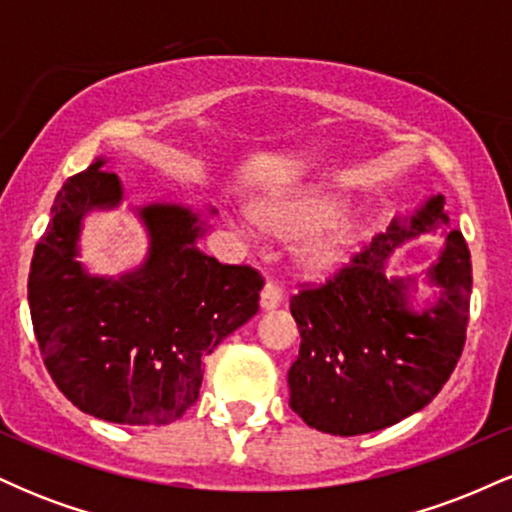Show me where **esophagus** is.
<instances>
[{
  "instance_id": "34e87169",
  "label": "esophagus",
  "mask_w": 512,
  "mask_h": 512,
  "mask_svg": "<svg viewBox=\"0 0 512 512\" xmlns=\"http://www.w3.org/2000/svg\"><path fill=\"white\" fill-rule=\"evenodd\" d=\"M281 298H284V291H281V286L276 284V281H267L262 289V296H260V305L262 310H272L276 305L281 303Z\"/></svg>"
}]
</instances>
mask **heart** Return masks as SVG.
Instances as JSON below:
<instances>
[{
    "label": "heart",
    "instance_id": "heart-1",
    "mask_svg": "<svg viewBox=\"0 0 512 512\" xmlns=\"http://www.w3.org/2000/svg\"><path fill=\"white\" fill-rule=\"evenodd\" d=\"M337 216V204L322 197H301L286 204H274V207L262 209V221L269 228L281 233H308L315 228L330 223ZM346 248V236H332L317 240L305 250V260L313 269H327L342 257Z\"/></svg>",
    "mask_w": 512,
    "mask_h": 512
}]
</instances>
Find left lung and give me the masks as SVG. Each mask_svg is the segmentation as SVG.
Masks as SVG:
<instances>
[{
    "mask_svg": "<svg viewBox=\"0 0 512 512\" xmlns=\"http://www.w3.org/2000/svg\"><path fill=\"white\" fill-rule=\"evenodd\" d=\"M450 228L445 197L392 221L322 284L291 296L301 349L289 370L291 409L332 436H361L424 409L460 361L469 325L472 257L460 231L448 233L431 269L440 286L433 308L407 305V279H387L385 264L404 240Z\"/></svg>",
    "mask_w": 512,
    "mask_h": 512,
    "instance_id": "obj_1",
    "label": "left lung"
}]
</instances>
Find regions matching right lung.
<instances>
[{"mask_svg": "<svg viewBox=\"0 0 512 512\" xmlns=\"http://www.w3.org/2000/svg\"><path fill=\"white\" fill-rule=\"evenodd\" d=\"M120 199L105 158L57 192L28 274L33 332L74 407L113 424L161 426L197 402L207 356L257 315L264 276L199 250V219L175 204L142 209L151 250L139 272L88 276L76 262L81 216Z\"/></svg>", "mask_w": 512, "mask_h": 512, "instance_id": "add662e5", "label": "right lung"}]
</instances>
